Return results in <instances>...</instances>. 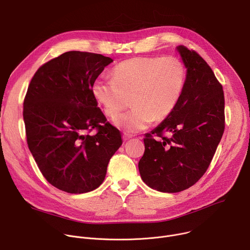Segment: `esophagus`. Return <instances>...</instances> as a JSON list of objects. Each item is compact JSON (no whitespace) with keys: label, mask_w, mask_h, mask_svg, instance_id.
I'll list each match as a JSON object with an SVG mask.
<instances>
[{"label":"esophagus","mask_w":250,"mask_h":250,"mask_svg":"<svg viewBox=\"0 0 250 250\" xmlns=\"http://www.w3.org/2000/svg\"><path fill=\"white\" fill-rule=\"evenodd\" d=\"M131 138H132L131 135H128V134H124V135H123V140H124V141H127V140L131 139Z\"/></svg>","instance_id":"esophagus-1"}]
</instances>
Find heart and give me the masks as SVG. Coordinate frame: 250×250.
I'll return each mask as SVG.
<instances>
[{
    "mask_svg": "<svg viewBox=\"0 0 250 250\" xmlns=\"http://www.w3.org/2000/svg\"><path fill=\"white\" fill-rule=\"evenodd\" d=\"M185 81V66L176 58H134L117 64L112 79H96L91 91L109 117L117 115L131 97L133 108L113 123L127 133H138L173 112Z\"/></svg>",
    "mask_w": 250,
    "mask_h": 250,
    "instance_id": "heart-1",
    "label": "heart"
}]
</instances>
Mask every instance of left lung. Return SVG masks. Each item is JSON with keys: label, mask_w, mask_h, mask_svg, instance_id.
Instances as JSON below:
<instances>
[{"label": "left lung", "mask_w": 250, "mask_h": 250, "mask_svg": "<svg viewBox=\"0 0 250 250\" xmlns=\"http://www.w3.org/2000/svg\"><path fill=\"white\" fill-rule=\"evenodd\" d=\"M177 51L187 68L184 90L173 112L145 134L138 167L143 182L162 192H179L206 173L225 131L223 86L202 57L184 45ZM168 132L169 137H163ZM161 136L157 142L152 134Z\"/></svg>", "instance_id": "8db88e82"}]
</instances>
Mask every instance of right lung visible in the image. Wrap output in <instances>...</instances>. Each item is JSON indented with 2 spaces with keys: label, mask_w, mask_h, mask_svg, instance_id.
Returning <instances> with one entry per match:
<instances>
[{
  "label": "right lung",
  "mask_w": 250,
  "mask_h": 250,
  "mask_svg": "<svg viewBox=\"0 0 250 250\" xmlns=\"http://www.w3.org/2000/svg\"><path fill=\"white\" fill-rule=\"evenodd\" d=\"M113 62L102 54L67 51L42 65L23 101L29 149L46 181L69 193L97 188L122 145L120 131L106 121L91 87ZM96 128L98 133H88Z\"/></svg>",
  "instance_id": "add662e5"
}]
</instances>
